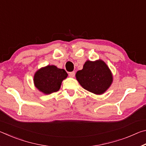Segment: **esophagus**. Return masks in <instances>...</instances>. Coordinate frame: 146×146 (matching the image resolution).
Masks as SVG:
<instances>
[{"label":"esophagus","mask_w":146,"mask_h":146,"mask_svg":"<svg viewBox=\"0 0 146 146\" xmlns=\"http://www.w3.org/2000/svg\"><path fill=\"white\" fill-rule=\"evenodd\" d=\"M75 75V71H72V72H70L69 73V76H70V77H74Z\"/></svg>","instance_id":"34e87169"}]
</instances>
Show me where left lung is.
<instances>
[{
  "mask_svg": "<svg viewBox=\"0 0 146 146\" xmlns=\"http://www.w3.org/2000/svg\"><path fill=\"white\" fill-rule=\"evenodd\" d=\"M75 76L84 89L96 95L103 94L113 82L112 73L102 60H87Z\"/></svg>",
  "mask_w": 146,
  "mask_h": 146,
  "instance_id": "1",
  "label": "left lung"
}]
</instances>
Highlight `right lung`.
<instances>
[{"label": "right lung", "mask_w": 146, "mask_h": 146, "mask_svg": "<svg viewBox=\"0 0 146 146\" xmlns=\"http://www.w3.org/2000/svg\"><path fill=\"white\" fill-rule=\"evenodd\" d=\"M68 73L64 69L53 65L42 68L34 75V84L38 90L48 95L60 90L62 80L67 78Z\"/></svg>", "instance_id": "right-lung-1"}]
</instances>
